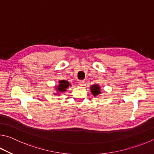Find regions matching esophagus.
<instances>
[{
	"label": "esophagus",
	"instance_id": "1",
	"mask_svg": "<svg viewBox=\"0 0 154 154\" xmlns=\"http://www.w3.org/2000/svg\"><path fill=\"white\" fill-rule=\"evenodd\" d=\"M79 84L81 86H83L85 84V81L84 80H79Z\"/></svg>",
	"mask_w": 154,
	"mask_h": 154
}]
</instances>
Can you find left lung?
I'll list each match as a JSON object with an SVG mask.
<instances>
[{
    "instance_id": "left-lung-1",
    "label": "left lung",
    "mask_w": 154,
    "mask_h": 154,
    "mask_svg": "<svg viewBox=\"0 0 154 154\" xmlns=\"http://www.w3.org/2000/svg\"><path fill=\"white\" fill-rule=\"evenodd\" d=\"M91 91L94 96H96L100 94V87L97 85H94L91 87Z\"/></svg>"
}]
</instances>
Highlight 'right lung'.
Here are the masks:
<instances>
[{
    "label": "right lung",
    "instance_id": "right-lung-1",
    "mask_svg": "<svg viewBox=\"0 0 154 154\" xmlns=\"http://www.w3.org/2000/svg\"><path fill=\"white\" fill-rule=\"evenodd\" d=\"M69 83L68 82L65 80H61L59 82V85L58 86L57 89L60 92H63L66 90V89L69 86Z\"/></svg>",
    "mask_w": 154,
    "mask_h": 154
}]
</instances>
